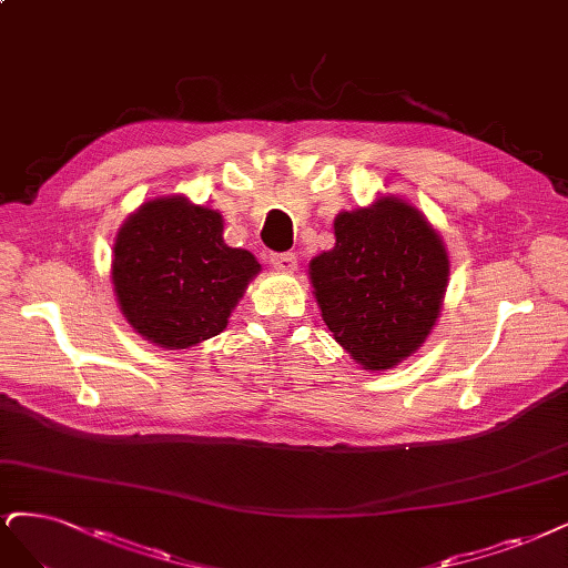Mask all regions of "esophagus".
Segmentation results:
<instances>
[{"label":"esophagus","mask_w":568,"mask_h":568,"mask_svg":"<svg viewBox=\"0 0 568 568\" xmlns=\"http://www.w3.org/2000/svg\"><path fill=\"white\" fill-rule=\"evenodd\" d=\"M270 265L280 270V272H296L298 270V258L293 253H272Z\"/></svg>","instance_id":"obj_1"}]
</instances>
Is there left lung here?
Wrapping results in <instances>:
<instances>
[{
  "label": "left lung",
  "mask_w": 568,
  "mask_h": 568,
  "mask_svg": "<svg viewBox=\"0 0 568 568\" xmlns=\"http://www.w3.org/2000/svg\"><path fill=\"white\" fill-rule=\"evenodd\" d=\"M336 246L310 263L322 317L364 368H393L425 343L448 284V253L423 213L399 197L343 211Z\"/></svg>",
  "instance_id": "left-lung-1"
}]
</instances>
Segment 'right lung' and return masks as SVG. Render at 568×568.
Here are the masks:
<instances>
[{"label": "right lung", "instance_id": "add662e5", "mask_svg": "<svg viewBox=\"0 0 568 568\" xmlns=\"http://www.w3.org/2000/svg\"><path fill=\"white\" fill-rule=\"evenodd\" d=\"M112 284L126 322L166 349L219 336L258 275V261L223 242L219 211L181 194L145 202L116 232Z\"/></svg>", "mask_w": 568, "mask_h": 568}]
</instances>
